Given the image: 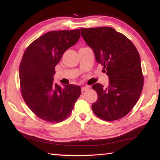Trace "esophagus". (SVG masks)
<instances>
[{"mask_svg": "<svg viewBox=\"0 0 160 160\" xmlns=\"http://www.w3.org/2000/svg\"><path fill=\"white\" fill-rule=\"evenodd\" d=\"M88 90H89V87L88 86H84V87H82V88H81V90H82V92L87 91Z\"/></svg>", "mask_w": 160, "mask_h": 160, "instance_id": "esophagus-1", "label": "esophagus"}]
</instances>
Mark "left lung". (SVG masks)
<instances>
[{"label": "left lung", "instance_id": "8db88e82", "mask_svg": "<svg viewBox=\"0 0 160 160\" xmlns=\"http://www.w3.org/2000/svg\"><path fill=\"white\" fill-rule=\"evenodd\" d=\"M80 32L109 79L106 88L99 83L92 86L98 95L92 105L93 112L107 121L123 118L133 108L142 90L138 51L131 40L112 28H81Z\"/></svg>", "mask_w": 160, "mask_h": 160}]
</instances>
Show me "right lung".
Segmentation results:
<instances>
[{
	"instance_id": "1",
	"label": "right lung",
	"mask_w": 160,
	"mask_h": 160,
	"mask_svg": "<svg viewBox=\"0 0 160 160\" xmlns=\"http://www.w3.org/2000/svg\"><path fill=\"white\" fill-rule=\"evenodd\" d=\"M80 37V29L47 32L23 54L19 69L22 95L32 112L47 122L58 123L68 117L81 94L80 86L53 82L56 66Z\"/></svg>"
}]
</instances>
